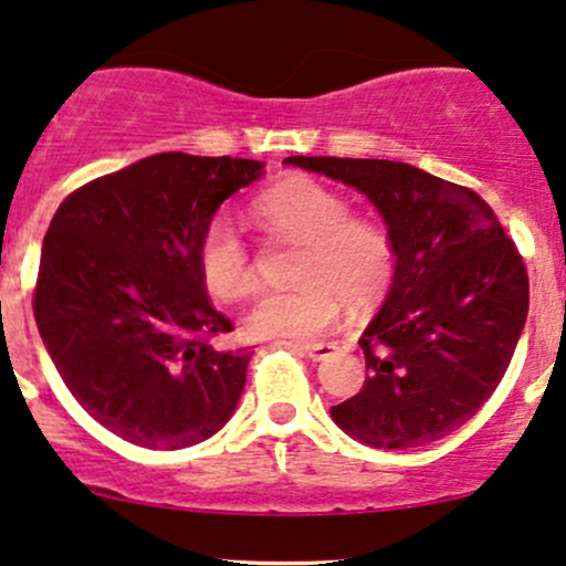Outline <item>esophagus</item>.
<instances>
[{
  "mask_svg": "<svg viewBox=\"0 0 566 566\" xmlns=\"http://www.w3.org/2000/svg\"><path fill=\"white\" fill-rule=\"evenodd\" d=\"M301 348L305 350V356H311V359H324V356L333 354L337 343H303Z\"/></svg>",
  "mask_w": 566,
  "mask_h": 566,
  "instance_id": "esophagus-1",
  "label": "esophagus"
}]
</instances>
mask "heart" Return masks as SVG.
<instances>
[{"mask_svg": "<svg viewBox=\"0 0 566 566\" xmlns=\"http://www.w3.org/2000/svg\"><path fill=\"white\" fill-rule=\"evenodd\" d=\"M255 218L274 237L303 247L295 290L263 292L244 316L247 335L314 340L335 327L343 303L375 308L394 287L399 247L378 218L354 216V205L335 188L311 178H287L255 199ZM197 265L218 301H242L258 290L250 247L229 218L207 220L199 233Z\"/></svg>", "mask_w": 566, "mask_h": 566, "instance_id": "heart-1", "label": "heart"}]
</instances>
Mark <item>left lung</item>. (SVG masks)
<instances>
[{
    "label": "left lung",
    "instance_id": "left-lung-1",
    "mask_svg": "<svg viewBox=\"0 0 566 566\" xmlns=\"http://www.w3.org/2000/svg\"><path fill=\"white\" fill-rule=\"evenodd\" d=\"M359 188L399 247L394 287L359 346L361 391L333 420L378 450H409L469 423L503 380L527 322L530 276L492 207L405 161L287 157Z\"/></svg>",
    "mask_w": 566,
    "mask_h": 566
}]
</instances>
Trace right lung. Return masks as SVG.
I'll list each match as a JSON object with an SVG mask.
<instances>
[{"instance_id":"add662e5","label":"right lung","mask_w":566,"mask_h":566,"mask_svg":"<svg viewBox=\"0 0 566 566\" xmlns=\"http://www.w3.org/2000/svg\"><path fill=\"white\" fill-rule=\"evenodd\" d=\"M261 161L157 154L90 180L44 233L34 319L84 412L148 450L210 439L239 405L252 348L231 333L197 265L199 233Z\"/></svg>"}]
</instances>
